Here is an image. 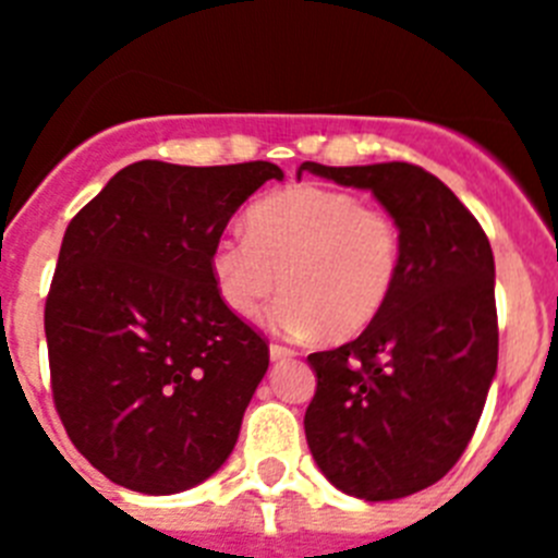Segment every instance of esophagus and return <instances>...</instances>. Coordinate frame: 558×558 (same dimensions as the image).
Instances as JSON below:
<instances>
[{
  "instance_id": "34e87169",
  "label": "esophagus",
  "mask_w": 558,
  "mask_h": 558,
  "mask_svg": "<svg viewBox=\"0 0 558 558\" xmlns=\"http://www.w3.org/2000/svg\"><path fill=\"white\" fill-rule=\"evenodd\" d=\"M290 357H295L293 349L282 347V343H270V360H274V363H282V360H290Z\"/></svg>"
}]
</instances>
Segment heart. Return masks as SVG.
<instances>
[{"label": "heart", "instance_id": "heart-1", "mask_svg": "<svg viewBox=\"0 0 558 558\" xmlns=\"http://www.w3.org/2000/svg\"><path fill=\"white\" fill-rule=\"evenodd\" d=\"M226 307L254 318L270 295V324L288 335H360L386 310L402 274V231L383 209L332 186L295 184L248 209V234L226 231L209 251Z\"/></svg>", "mask_w": 558, "mask_h": 558}]
</instances>
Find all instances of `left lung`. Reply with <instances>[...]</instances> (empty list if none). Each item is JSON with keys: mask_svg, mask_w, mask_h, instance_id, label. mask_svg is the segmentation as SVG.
<instances>
[{"mask_svg": "<svg viewBox=\"0 0 558 558\" xmlns=\"http://www.w3.org/2000/svg\"><path fill=\"white\" fill-rule=\"evenodd\" d=\"M368 190L402 231V274L360 338L313 352L304 433L318 470L360 500H397L447 475L470 445L497 372L495 256L447 184L408 161L324 167Z\"/></svg>", "mask_w": 558, "mask_h": 558, "instance_id": "left-lung-1", "label": "left lung"}]
</instances>
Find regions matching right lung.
I'll use <instances>...</instances> for the list:
<instances>
[{"label": "right lung", "mask_w": 558, "mask_h": 558, "mask_svg": "<svg viewBox=\"0 0 558 558\" xmlns=\"http://www.w3.org/2000/svg\"><path fill=\"white\" fill-rule=\"evenodd\" d=\"M270 179V161H136L69 223L44 307L52 399L108 481L175 495L234 450L268 343L223 304L209 251Z\"/></svg>", "instance_id": "add662e5"}]
</instances>
